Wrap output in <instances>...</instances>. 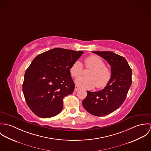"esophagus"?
<instances>
[{
  "label": "esophagus",
  "mask_w": 151,
  "mask_h": 151,
  "mask_svg": "<svg viewBox=\"0 0 151 151\" xmlns=\"http://www.w3.org/2000/svg\"><path fill=\"white\" fill-rule=\"evenodd\" d=\"M79 89V88L77 86H75V89H74V91L75 92H76V91H77Z\"/></svg>",
  "instance_id": "obj_1"
}]
</instances>
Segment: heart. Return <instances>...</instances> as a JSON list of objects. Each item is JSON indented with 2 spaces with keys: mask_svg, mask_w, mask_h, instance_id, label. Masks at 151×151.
<instances>
[{
  "mask_svg": "<svg viewBox=\"0 0 151 151\" xmlns=\"http://www.w3.org/2000/svg\"><path fill=\"white\" fill-rule=\"evenodd\" d=\"M85 65L91 68L88 77H80L76 80V86L83 89H92L96 86L101 88L108 84L111 78V71L105 67L104 60L98 56L92 55L85 59ZM83 67L81 63L77 60L70 67V71L73 77H80L83 72Z\"/></svg>",
  "mask_w": 151,
  "mask_h": 151,
  "instance_id": "heart-1",
  "label": "heart"
}]
</instances>
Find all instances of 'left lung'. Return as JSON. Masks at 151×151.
<instances>
[{
  "label": "left lung",
  "mask_w": 151,
  "mask_h": 151,
  "mask_svg": "<svg viewBox=\"0 0 151 151\" xmlns=\"http://www.w3.org/2000/svg\"><path fill=\"white\" fill-rule=\"evenodd\" d=\"M104 58L111 66V78L104 89L87 91L82 104L88 112L104 116L120 108L126 98L131 85L132 70L124 57L111 52H92Z\"/></svg>",
  "instance_id": "1"
}]
</instances>
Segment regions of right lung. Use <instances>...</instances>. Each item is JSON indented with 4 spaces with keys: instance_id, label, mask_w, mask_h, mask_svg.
Returning <instances> with one entry per match:
<instances>
[{
    "instance_id": "obj_1",
    "label": "right lung",
    "mask_w": 151,
    "mask_h": 151,
    "mask_svg": "<svg viewBox=\"0 0 151 151\" xmlns=\"http://www.w3.org/2000/svg\"><path fill=\"white\" fill-rule=\"evenodd\" d=\"M83 54V51L58 47L40 54L32 60L24 75L22 91L34 114L49 118L61 112L64 97L71 94L75 88L70 67Z\"/></svg>"
}]
</instances>
